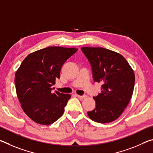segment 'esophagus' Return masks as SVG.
<instances>
[{"label": "esophagus", "instance_id": "esophagus-1", "mask_svg": "<svg viewBox=\"0 0 153 153\" xmlns=\"http://www.w3.org/2000/svg\"><path fill=\"white\" fill-rule=\"evenodd\" d=\"M77 98H79V99H81V100L84 99V98H86L87 97L86 95H83V96H81V95H77Z\"/></svg>", "mask_w": 153, "mask_h": 153}]
</instances>
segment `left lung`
<instances>
[{
  "label": "left lung",
  "instance_id": "8db88e82",
  "mask_svg": "<svg viewBox=\"0 0 153 153\" xmlns=\"http://www.w3.org/2000/svg\"><path fill=\"white\" fill-rule=\"evenodd\" d=\"M82 50L91 64L94 82L102 84L100 93L93 97L96 107L88 115L98 123L112 122L130 101L135 83L134 70L115 51L102 47H82Z\"/></svg>",
  "mask_w": 153,
  "mask_h": 153
}]
</instances>
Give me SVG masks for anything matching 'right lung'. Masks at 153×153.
Returning <instances> with one entry per match:
<instances>
[{"mask_svg": "<svg viewBox=\"0 0 153 153\" xmlns=\"http://www.w3.org/2000/svg\"><path fill=\"white\" fill-rule=\"evenodd\" d=\"M77 48L48 46L30 53L15 73L17 95L24 113L34 122L51 125L60 118L70 94L51 86L60 77L61 67Z\"/></svg>", "mask_w": 153, "mask_h": 153, "instance_id": "add662e5", "label": "right lung"}]
</instances>
